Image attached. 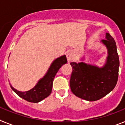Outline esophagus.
I'll return each mask as SVG.
<instances>
[{
	"label": "esophagus",
	"instance_id": "34e87169",
	"mask_svg": "<svg viewBox=\"0 0 125 125\" xmlns=\"http://www.w3.org/2000/svg\"><path fill=\"white\" fill-rule=\"evenodd\" d=\"M67 60H68V61L69 62L72 60L73 58V54H72V53H71V52H69V53H67Z\"/></svg>",
	"mask_w": 125,
	"mask_h": 125
}]
</instances>
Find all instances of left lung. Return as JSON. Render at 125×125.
<instances>
[{
  "label": "left lung",
  "mask_w": 125,
  "mask_h": 125,
  "mask_svg": "<svg viewBox=\"0 0 125 125\" xmlns=\"http://www.w3.org/2000/svg\"><path fill=\"white\" fill-rule=\"evenodd\" d=\"M102 42L108 50L107 62L103 68L83 62L70 63L73 69L70 81L72 92L89 101L104 97L115 88L118 81L120 61L116 43L109 33H106V40Z\"/></svg>",
  "instance_id": "left-lung-1"
}]
</instances>
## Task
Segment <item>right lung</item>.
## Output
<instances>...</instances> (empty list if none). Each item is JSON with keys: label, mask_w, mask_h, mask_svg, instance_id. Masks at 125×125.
<instances>
[{"label": "right lung", "mask_w": 125, "mask_h": 125, "mask_svg": "<svg viewBox=\"0 0 125 125\" xmlns=\"http://www.w3.org/2000/svg\"><path fill=\"white\" fill-rule=\"evenodd\" d=\"M67 62L65 55L56 58L52 63L44 77L38 82L34 88L26 92H20L14 89L10 85L11 89L17 95L24 100L31 103H38L47 97L52 93L53 81L55 76L60 68Z\"/></svg>", "instance_id": "obj_1"}]
</instances>
